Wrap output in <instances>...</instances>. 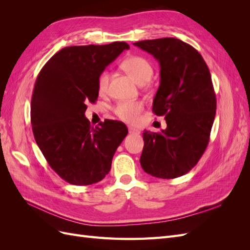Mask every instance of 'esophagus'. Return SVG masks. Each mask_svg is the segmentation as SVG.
Segmentation results:
<instances>
[{
	"instance_id": "obj_1",
	"label": "esophagus",
	"mask_w": 250,
	"mask_h": 250,
	"mask_svg": "<svg viewBox=\"0 0 250 250\" xmlns=\"http://www.w3.org/2000/svg\"><path fill=\"white\" fill-rule=\"evenodd\" d=\"M128 130H129L130 134H140L141 133V131L139 129H137V128H133V127H129L128 128Z\"/></svg>"
}]
</instances>
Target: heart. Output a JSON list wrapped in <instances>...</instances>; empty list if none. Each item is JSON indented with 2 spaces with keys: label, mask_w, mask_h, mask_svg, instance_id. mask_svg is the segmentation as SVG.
Returning a JSON list of instances; mask_svg holds the SVG:
<instances>
[{
  "label": "heart",
  "mask_w": 250,
  "mask_h": 250,
  "mask_svg": "<svg viewBox=\"0 0 250 250\" xmlns=\"http://www.w3.org/2000/svg\"><path fill=\"white\" fill-rule=\"evenodd\" d=\"M123 69L138 83L147 82L153 74V66L149 60L143 56H130L122 62ZM109 72L103 71L97 81V88L100 95L107 93ZM144 104L141 101H122L115 107L116 116L127 123H137L140 120Z\"/></svg>",
  "instance_id": "1"
}]
</instances>
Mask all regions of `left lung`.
<instances>
[{
    "mask_svg": "<svg viewBox=\"0 0 250 250\" xmlns=\"http://www.w3.org/2000/svg\"><path fill=\"white\" fill-rule=\"evenodd\" d=\"M133 44L160 62L152 111L167 123L161 132H143L141 166L154 177L183 176L198 163L209 141L217 104L209 70L200 53L180 40L164 37Z\"/></svg>",
    "mask_w": 250,
    "mask_h": 250,
    "instance_id": "8db88e82",
    "label": "left lung"
}]
</instances>
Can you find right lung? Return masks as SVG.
<instances>
[{"mask_svg": "<svg viewBox=\"0 0 250 250\" xmlns=\"http://www.w3.org/2000/svg\"><path fill=\"white\" fill-rule=\"evenodd\" d=\"M125 49V42L66 47L37 75L31 99L34 139L50 167L71 185H93L106 176L128 133L120 121L105 120L94 128L84 116L86 104L98 99L99 75Z\"/></svg>", "mask_w": 250, "mask_h": 250, "instance_id": "right-lung-1", "label": "right lung"}]
</instances>
